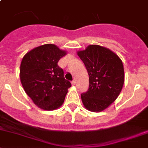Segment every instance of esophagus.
<instances>
[{
  "instance_id": "34e87169",
  "label": "esophagus",
  "mask_w": 148,
  "mask_h": 148,
  "mask_svg": "<svg viewBox=\"0 0 148 148\" xmlns=\"http://www.w3.org/2000/svg\"><path fill=\"white\" fill-rule=\"evenodd\" d=\"M71 84H72V85H75V84H76L75 79H74L72 82H71Z\"/></svg>"
}]
</instances>
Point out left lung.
Segmentation results:
<instances>
[{"label": "left lung", "mask_w": 148, "mask_h": 148, "mask_svg": "<svg viewBox=\"0 0 148 148\" xmlns=\"http://www.w3.org/2000/svg\"><path fill=\"white\" fill-rule=\"evenodd\" d=\"M89 75V89L81 94L83 105L92 112H100L118 97L124 82V66L113 51L90 45L77 52Z\"/></svg>", "instance_id": "left-lung-1"}]
</instances>
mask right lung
Listing matches in <instances>:
<instances>
[{"instance_id": "right-lung-1", "label": "right lung", "mask_w": 148, "mask_h": 148, "mask_svg": "<svg viewBox=\"0 0 148 148\" xmlns=\"http://www.w3.org/2000/svg\"><path fill=\"white\" fill-rule=\"evenodd\" d=\"M66 52L53 44H45L29 51L20 66V80L27 95L40 108L53 110L64 102L71 86L65 79L58 62Z\"/></svg>"}]
</instances>
